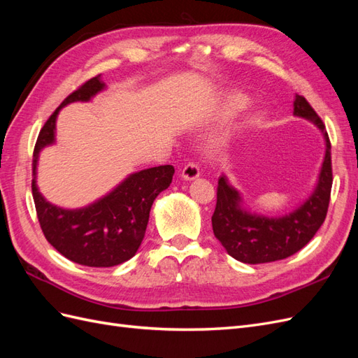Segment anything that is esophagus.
<instances>
[{
  "label": "esophagus",
  "mask_w": 358,
  "mask_h": 358,
  "mask_svg": "<svg viewBox=\"0 0 358 358\" xmlns=\"http://www.w3.org/2000/svg\"><path fill=\"white\" fill-rule=\"evenodd\" d=\"M180 175L185 180H194L200 176V169L196 162H188V164L182 169Z\"/></svg>",
  "instance_id": "34e87169"
}]
</instances>
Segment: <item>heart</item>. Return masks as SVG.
I'll use <instances>...</instances> for the list:
<instances>
[{
  "label": "heart",
  "instance_id": "obj_1",
  "mask_svg": "<svg viewBox=\"0 0 358 358\" xmlns=\"http://www.w3.org/2000/svg\"><path fill=\"white\" fill-rule=\"evenodd\" d=\"M249 106V99L241 92H229L225 94L218 101L212 112L208 116V121L212 124H225L230 122L237 115L242 113ZM259 124V117L254 116L249 119V125L257 127Z\"/></svg>",
  "mask_w": 358,
  "mask_h": 358
}]
</instances>
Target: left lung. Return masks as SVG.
Returning <instances> with one entry per match:
<instances>
[{
  "instance_id": "8db88e82",
  "label": "left lung",
  "mask_w": 358,
  "mask_h": 358,
  "mask_svg": "<svg viewBox=\"0 0 358 358\" xmlns=\"http://www.w3.org/2000/svg\"><path fill=\"white\" fill-rule=\"evenodd\" d=\"M294 115L315 124L326 138V157L318 185L297 210L282 218H266L248 213L241 208V196L224 176L216 188V206L212 229L225 251L248 264L284 259L309 243L327 216L333 183L331 145L326 125L303 95H296Z\"/></svg>"
}]
</instances>
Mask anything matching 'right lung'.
<instances>
[{
	"mask_svg": "<svg viewBox=\"0 0 358 358\" xmlns=\"http://www.w3.org/2000/svg\"><path fill=\"white\" fill-rule=\"evenodd\" d=\"M104 88L100 74L73 91L40 129L32 155V197L46 241L71 262L90 267L117 266L137 252L149 221L152 203L170 187L175 167L158 166L133 173L121 185L88 208L66 210L43 199L36 185L40 150L55 140V122L61 107L88 101Z\"/></svg>",
	"mask_w": 358,
	"mask_h": 358,
	"instance_id": "obj_1",
	"label": "right lung"
}]
</instances>
